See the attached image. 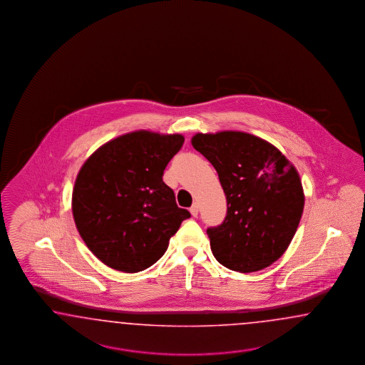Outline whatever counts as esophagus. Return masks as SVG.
I'll return each mask as SVG.
<instances>
[{"label":"esophagus","instance_id":"34e87169","mask_svg":"<svg viewBox=\"0 0 365 365\" xmlns=\"http://www.w3.org/2000/svg\"><path fill=\"white\" fill-rule=\"evenodd\" d=\"M190 212H191V215H192V217H198V203H194V205L190 207Z\"/></svg>","mask_w":365,"mask_h":365}]
</instances>
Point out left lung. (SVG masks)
I'll return each mask as SVG.
<instances>
[{"instance_id":"8db88e82","label":"left lung","mask_w":365,"mask_h":365,"mask_svg":"<svg viewBox=\"0 0 365 365\" xmlns=\"http://www.w3.org/2000/svg\"><path fill=\"white\" fill-rule=\"evenodd\" d=\"M192 147L218 173L227 214L209 227L211 252L232 270L252 273L276 262L304 210L299 173L273 144L252 133H197Z\"/></svg>"}]
</instances>
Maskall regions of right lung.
I'll list each match as a JSON object with an SVG mask.
<instances>
[{
    "label": "right lung",
    "instance_id": "1",
    "mask_svg": "<svg viewBox=\"0 0 365 365\" xmlns=\"http://www.w3.org/2000/svg\"><path fill=\"white\" fill-rule=\"evenodd\" d=\"M183 135L133 131L103 144L78 171L72 212L103 264L124 273L154 265L190 212L178 207L163 171Z\"/></svg>",
    "mask_w": 365,
    "mask_h": 365
}]
</instances>
